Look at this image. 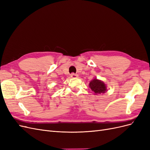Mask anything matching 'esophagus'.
I'll return each instance as SVG.
<instances>
[{
    "instance_id": "1",
    "label": "esophagus",
    "mask_w": 150,
    "mask_h": 150,
    "mask_svg": "<svg viewBox=\"0 0 150 150\" xmlns=\"http://www.w3.org/2000/svg\"><path fill=\"white\" fill-rule=\"evenodd\" d=\"M71 77L72 78H78V75L75 74V73H72L71 74Z\"/></svg>"
}]
</instances>
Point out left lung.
Here are the masks:
<instances>
[{
  "label": "left lung",
  "instance_id": "left-lung-1",
  "mask_svg": "<svg viewBox=\"0 0 150 150\" xmlns=\"http://www.w3.org/2000/svg\"><path fill=\"white\" fill-rule=\"evenodd\" d=\"M89 87L96 94L104 93L107 90L106 86L103 81L96 78L94 79L89 83Z\"/></svg>",
  "mask_w": 150,
  "mask_h": 150
}]
</instances>
